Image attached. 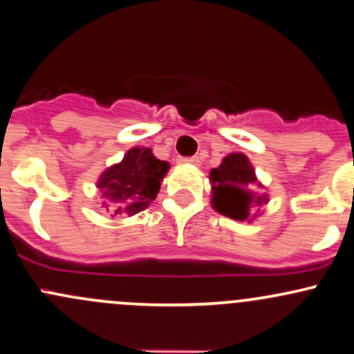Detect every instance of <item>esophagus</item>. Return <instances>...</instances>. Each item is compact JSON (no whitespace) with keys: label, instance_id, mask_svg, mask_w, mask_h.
Segmentation results:
<instances>
[{"label":"esophagus","instance_id":"esophagus-1","mask_svg":"<svg viewBox=\"0 0 354 354\" xmlns=\"http://www.w3.org/2000/svg\"><path fill=\"white\" fill-rule=\"evenodd\" d=\"M178 161L183 162V165H198L200 159L196 158V156H193V158H180Z\"/></svg>","mask_w":354,"mask_h":354}]
</instances>
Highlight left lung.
<instances>
[{
  "instance_id": "8db88e82",
  "label": "left lung",
  "mask_w": 354,
  "mask_h": 354,
  "mask_svg": "<svg viewBox=\"0 0 354 354\" xmlns=\"http://www.w3.org/2000/svg\"><path fill=\"white\" fill-rule=\"evenodd\" d=\"M212 205L218 214L234 221L251 222L263 203H268L266 193L258 183L249 159L243 152H232L222 159L221 166L210 171Z\"/></svg>"
}]
</instances>
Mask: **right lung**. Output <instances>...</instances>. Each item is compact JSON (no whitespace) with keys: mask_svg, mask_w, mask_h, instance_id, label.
Masks as SVG:
<instances>
[{"mask_svg":"<svg viewBox=\"0 0 354 354\" xmlns=\"http://www.w3.org/2000/svg\"><path fill=\"white\" fill-rule=\"evenodd\" d=\"M167 169L169 165L156 158L149 147H132L96 183L106 200L103 207L111 215H136L146 210L159 193Z\"/></svg>","mask_w":354,"mask_h":354,"instance_id":"obj_1","label":"right lung"}]
</instances>
